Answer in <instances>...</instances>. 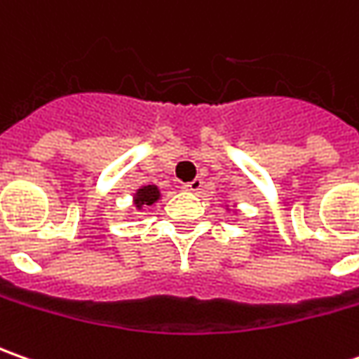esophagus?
Segmentation results:
<instances>
[{
  "label": "esophagus",
  "mask_w": 359,
  "mask_h": 359,
  "mask_svg": "<svg viewBox=\"0 0 359 359\" xmlns=\"http://www.w3.org/2000/svg\"><path fill=\"white\" fill-rule=\"evenodd\" d=\"M203 179H194V180H191V182H187V184H184V187H182V189H184V191H189V192H198L201 191V189H203Z\"/></svg>",
  "instance_id": "34e87169"
}]
</instances>
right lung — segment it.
I'll return each mask as SVG.
<instances>
[{
	"instance_id": "right-lung-1",
	"label": "right lung",
	"mask_w": 359,
	"mask_h": 359,
	"mask_svg": "<svg viewBox=\"0 0 359 359\" xmlns=\"http://www.w3.org/2000/svg\"><path fill=\"white\" fill-rule=\"evenodd\" d=\"M158 189L153 187V184H149V187H142L139 189V192L135 194V204H137V208H141L142 204H147V206H151V204H155L158 201Z\"/></svg>"
}]
</instances>
